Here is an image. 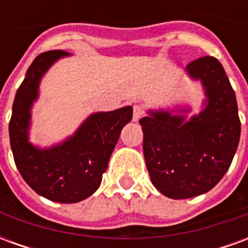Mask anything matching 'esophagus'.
<instances>
[{"mask_svg": "<svg viewBox=\"0 0 248 248\" xmlns=\"http://www.w3.org/2000/svg\"><path fill=\"white\" fill-rule=\"evenodd\" d=\"M143 114H145V110L140 108V106H134V108H133V121L134 122H138L142 117H143Z\"/></svg>", "mask_w": 248, "mask_h": 248, "instance_id": "esophagus-1", "label": "esophagus"}]
</instances>
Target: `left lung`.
Segmentation results:
<instances>
[{"instance_id": "8db88e82", "label": "left lung", "mask_w": 248, "mask_h": 248, "mask_svg": "<svg viewBox=\"0 0 248 248\" xmlns=\"http://www.w3.org/2000/svg\"><path fill=\"white\" fill-rule=\"evenodd\" d=\"M186 71L202 82L206 95L202 111L186 119L190 108H178L175 114L149 110L140 121L151 182L171 199L210 191L229 170L240 138L238 103L220 62L202 57L190 62Z\"/></svg>"}]
</instances>
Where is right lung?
<instances>
[{
	"label": "right lung",
	"mask_w": 248,
	"mask_h": 248,
	"mask_svg": "<svg viewBox=\"0 0 248 248\" xmlns=\"http://www.w3.org/2000/svg\"><path fill=\"white\" fill-rule=\"evenodd\" d=\"M67 51L51 50L35 58L16 93L9 137L14 162L37 194L58 203L81 202L97 188L124 124L133 118V108L94 113L62 143L41 149L29 142L31 106L38 98L41 78Z\"/></svg>",
	"instance_id": "add662e5"
}]
</instances>
